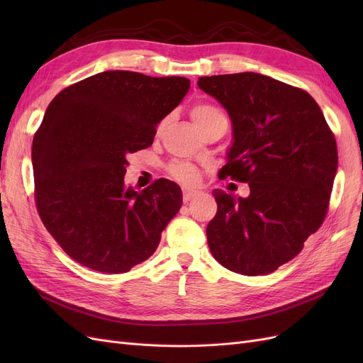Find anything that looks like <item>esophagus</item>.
<instances>
[{
	"label": "esophagus",
	"mask_w": 363,
	"mask_h": 363,
	"mask_svg": "<svg viewBox=\"0 0 363 363\" xmlns=\"http://www.w3.org/2000/svg\"><path fill=\"white\" fill-rule=\"evenodd\" d=\"M199 195L196 191H189V189H183V203H189L191 200H194L195 196Z\"/></svg>",
	"instance_id": "34e87169"
}]
</instances>
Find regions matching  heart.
<instances>
[{"instance_id": "b5f03b06", "label": "heart", "mask_w": 363, "mask_h": 363, "mask_svg": "<svg viewBox=\"0 0 363 363\" xmlns=\"http://www.w3.org/2000/svg\"><path fill=\"white\" fill-rule=\"evenodd\" d=\"M218 116H224V115L219 112L215 106L208 103H196L191 108V118L194 121V124L199 128ZM162 125L163 123L160 124V127ZM167 171L174 180H177L184 186H194L200 180V169L196 168L194 163H189V162L174 160L167 164Z\"/></svg>"}]
</instances>
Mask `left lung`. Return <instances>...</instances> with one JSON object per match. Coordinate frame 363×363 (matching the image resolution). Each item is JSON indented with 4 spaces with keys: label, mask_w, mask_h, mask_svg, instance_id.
Segmentation results:
<instances>
[{
    "label": "left lung",
    "mask_w": 363,
    "mask_h": 363,
    "mask_svg": "<svg viewBox=\"0 0 363 363\" xmlns=\"http://www.w3.org/2000/svg\"><path fill=\"white\" fill-rule=\"evenodd\" d=\"M199 87L232 118L233 145L221 180L248 183V199L215 189L207 244L227 269L265 276L292 260L324 223L337 147L306 91L256 72L212 75Z\"/></svg>",
    "instance_id": "8db88e82"
}]
</instances>
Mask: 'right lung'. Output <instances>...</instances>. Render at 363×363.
<instances>
[{
	"label": "right lung",
	"instance_id": "right-lung-1",
	"mask_svg": "<svg viewBox=\"0 0 363 363\" xmlns=\"http://www.w3.org/2000/svg\"><path fill=\"white\" fill-rule=\"evenodd\" d=\"M189 87L184 77L106 71L54 96L33 138L35 201L71 259L121 274L156 251L182 189L167 179L125 188L127 156L151 147L156 125Z\"/></svg>",
	"mask_w": 363,
	"mask_h": 363
}]
</instances>
